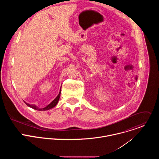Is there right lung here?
<instances>
[{"mask_svg": "<svg viewBox=\"0 0 159 159\" xmlns=\"http://www.w3.org/2000/svg\"><path fill=\"white\" fill-rule=\"evenodd\" d=\"M60 93H61V89H60V91L58 95L57 96V97L50 104H48L47 106H46L45 107H43V108H39V107H38L36 105L30 104H28V103H26V102H25V103L26 104V105L28 106L29 107H32V108H33V109H36V110H38V111H46V110H49V109H50L54 107L57 105V104L58 103V100H59V99H60Z\"/></svg>", "mask_w": 159, "mask_h": 159, "instance_id": "right-lung-1", "label": "right lung"}]
</instances>
